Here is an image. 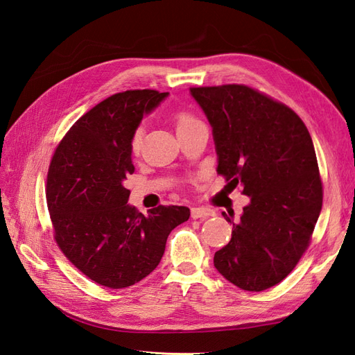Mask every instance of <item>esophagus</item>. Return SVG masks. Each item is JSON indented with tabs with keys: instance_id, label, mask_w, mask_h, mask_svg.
<instances>
[{
	"instance_id": "esophagus-1",
	"label": "esophagus",
	"mask_w": 355,
	"mask_h": 355,
	"mask_svg": "<svg viewBox=\"0 0 355 355\" xmlns=\"http://www.w3.org/2000/svg\"><path fill=\"white\" fill-rule=\"evenodd\" d=\"M214 216V211L210 209H204V207H192L191 209V218L198 219V218H209Z\"/></svg>"
}]
</instances>
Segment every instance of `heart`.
<instances>
[{
	"label": "heart",
	"instance_id": "b5f03b06",
	"mask_svg": "<svg viewBox=\"0 0 355 355\" xmlns=\"http://www.w3.org/2000/svg\"><path fill=\"white\" fill-rule=\"evenodd\" d=\"M194 123H197L194 116H191L189 114H179V116H178V130H179V128H184V127H187L189 124H194ZM141 144H142V130H141V128H137V130L133 135V139H132V149L135 153L139 151Z\"/></svg>",
	"mask_w": 355,
	"mask_h": 355
}]
</instances>
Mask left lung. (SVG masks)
Masks as SVG:
<instances>
[{
  "label": "left lung",
  "instance_id": "left-lung-1",
  "mask_svg": "<svg viewBox=\"0 0 355 355\" xmlns=\"http://www.w3.org/2000/svg\"><path fill=\"white\" fill-rule=\"evenodd\" d=\"M189 93L211 125L216 171L250 198L214 268L234 286L262 292L292 272L323 206L313 139L292 110L245 85Z\"/></svg>",
  "mask_w": 355,
  "mask_h": 355
}]
</instances>
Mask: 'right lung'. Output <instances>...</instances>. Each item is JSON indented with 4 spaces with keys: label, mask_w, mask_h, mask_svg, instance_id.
<instances>
[{
    "label": "right lung",
    "mask_w": 355,
    "mask_h": 355,
    "mask_svg": "<svg viewBox=\"0 0 355 355\" xmlns=\"http://www.w3.org/2000/svg\"><path fill=\"white\" fill-rule=\"evenodd\" d=\"M167 96L127 90L105 99L71 127L50 163L46 197L55 239L101 286L124 288L144 280L163 257L168 234L189 219L185 206L142 214L127 202L133 135Z\"/></svg>",
    "instance_id": "1"
}]
</instances>
